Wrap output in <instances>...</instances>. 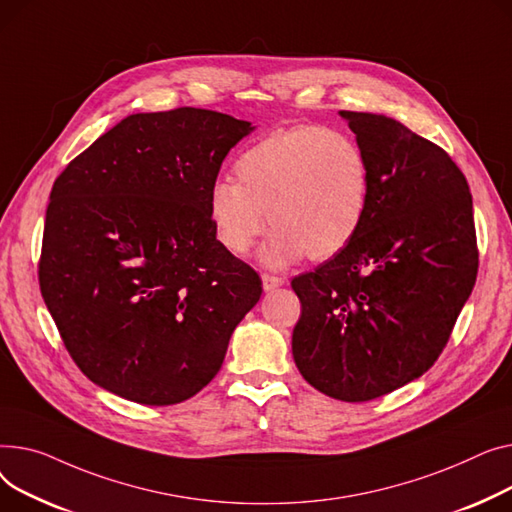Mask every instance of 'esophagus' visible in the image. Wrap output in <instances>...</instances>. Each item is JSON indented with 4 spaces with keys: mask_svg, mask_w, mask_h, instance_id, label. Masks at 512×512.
I'll return each instance as SVG.
<instances>
[{
    "mask_svg": "<svg viewBox=\"0 0 512 512\" xmlns=\"http://www.w3.org/2000/svg\"><path fill=\"white\" fill-rule=\"evenodd\" d=\"M281 285H285V279H281V277H275V275H262V287H264V291H273V289H277V287H281Z\"/></svg>",
    "mask_w": 512,
    "mask_h": 512,
    "instance_id": "34e87169",
    "label": "esophagus"
}]
</instances>
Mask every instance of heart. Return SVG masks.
Segmentation results:
<instances>
[{"mask_svg": "<svg viewBox=\"0 0 512 512\" xmlns=\"http://www.w3.org/2000/svg\"><path fill=\"white\" fill-rule=\"evenodd\" d=\"M237 182L217 179L208 217L223 248L246 254L270 227L264 262L285 266L308 254H341L364 225L372 165L351 134L318 124L277 130L244 148L233 165Z\"/></svg>", "mask_w": 512, "mask_h": 512, "instance_id": "b5f03b06", "label": "heart"}]
</instances>
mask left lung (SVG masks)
Returning a JSON list of instances; mask_svg holds the SVG:
<instances>
[{
    "instance_id": "left-lung-1",
    "label": "left lung",
    "mask_w": 512,
    "mask_h": 512,
    "mask_svg": "<svg viewBox=\"0 0 512 512\" xmlns=\"http://www.w3.org/2000/svg\"><path fill=\"white\" fill-rule=\"evenodd\" d=\"M372 165L362 229L291 281L293 359L320 393L362 403L428 372L477 277L467 179L444 148L386 115L341 111Z\"/></svg>"
}]
</instances>
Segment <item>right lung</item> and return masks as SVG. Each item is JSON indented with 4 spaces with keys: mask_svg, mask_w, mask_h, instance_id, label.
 Wrapping results in <instances>:
<instances>
[{
    "mask_svg": "<svg viewBox=\"0 0 512 512\" xmlns=\"http://www.w3.org/2000/svg\"><path fill=\"white\" fill-rule=\"evenodd\" d=\"M250 122L136 113L57 175L39 285L80 372L140 405L194 397L223 366L262 281L215 235L208 192Z\"/></svg>",
    "mask_w": 512,
    "mask_h": 512,
    "instance_id": "1",
    "label": "right lung"
}]
</instances>
